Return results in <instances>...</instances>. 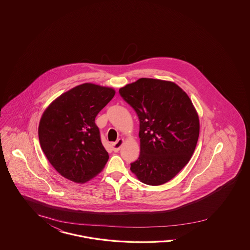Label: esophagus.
Wrapping results in <instances>:
<instances>
[{"label":"esophagus","instance_id":"34e87169","mask_svg":"<svg viewBox=\"0 0 250 250\" xmlns=\"http://www.w3.org/2000/svg\"><path fill=\"white\" fill-rule=\"evenodd\" d=\"M124 139H118L116 142H114V143H112V148H113V150L114 152L119 151L120 150V148L122 147V146L124 144Z\"/></svg>","mask_w":250,"mask_h":250}]
</instances>
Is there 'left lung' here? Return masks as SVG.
<instances>
[{
    "mask_svg": "<svg viewBox=\"0 0 250 250\" xmlns=\"http://www.w3.org/2000/svg\"><path fill=\"white\" fill-rule=\"evenodd\" d=\"M139 119L140 155L131 171L158 186L173 179L196 147L200 122L187 93L172 82L141 78L119 90Z\"/></svg>",
    "mask_w": 250,
    "mask_h": 250,
    "instance_id": "obj_1",
    "label": "left lung"
}]
</instances>
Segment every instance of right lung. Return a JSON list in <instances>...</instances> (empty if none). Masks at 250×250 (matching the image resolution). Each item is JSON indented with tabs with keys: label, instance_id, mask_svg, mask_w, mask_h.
<instances>
[{
	"label": "right lung",
	"instance_id": "add662e5",
	"mask_svg": "<svg viewBox=\"0 0 250 250\" xmlns=\"http://www.w3.org/2000/svg\"><path fill=\"white\" fill-rule=\"evenodd\" d=\"M113 88L83 83L64 92L42 114L39 143L54 168L76 183L99 174L109 159L95 124L99 112L114 98Z\"/></svg>",
	"mask_w": 250,
	"mask_h": 250
}]
</instances>
